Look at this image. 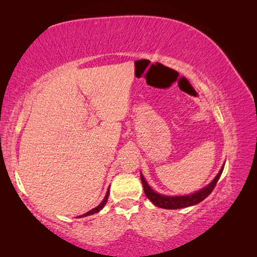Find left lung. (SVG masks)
Here are the masks:
<instances>
[{
	"label": "left lung",
	"instance_id": "8db88e82",
	"mask_svg": "<svg viewBox=\"0 0 257 257\" xmlns=\"http://www.w3.org/2000/svg\"><path fill=\"white\" fill-rule=\"evenodd\" d=\"M223 168H221V170L217 173L216 177L213 179L210 185L206 186L205 188L201 189L197 193L191 194V195H187V196H163V195L155 193V191L151 188L147 184L145 178L143 177L141 173V179H142V184L143 187H144V191L147 198L154 204V205L159 206L161 208H167V210H177V208H182V207H188L191 205H195V204H198L199 202H202L203 199H205L208 195H210L214 187L216 185L217 180L221 176V173L223 171Z\"/></svg>",
	"mask_w": 257,
	"mask_h": 257
}]
</instances>
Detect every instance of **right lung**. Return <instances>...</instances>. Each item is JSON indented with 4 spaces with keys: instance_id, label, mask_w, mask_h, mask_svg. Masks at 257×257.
<instances>
[{
    "instance_id": "add662e5",
    "label": "right lung",
    "mask_w": 257,
    "mask_h": 257,
    "mask_svg": "<svg viewBox=\"0 0 257 257\" xmlns=\"http://www.w3.org/2000/svg\"><path fill=\"white\" fill-rule=\"evenodd\" d=\"M107 197H108V190H107V193H106V195H105V197H104V199L102 201V203L99 204L98 206H96L95 208H93V210H90L89 212H87V213H85V214H82V215H80V216H78V217H81V216H87V215H92V214H94V213H97V212H99L102 210V208L104 207V205H105L106 204V202H107Z\"/></svg>"
}]
</instances>
